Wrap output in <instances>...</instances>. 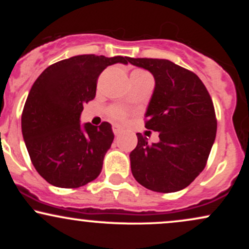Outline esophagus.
I'll use <instances>...</instances> for the list:
<instances>
[{
    "instance_id": "esophagus-1",
    "label": "esophagus",
    "mask_w": 249,
    "mask_h": 249,
    "mask_svg": "<svg viewBox=\"0 0 249 249\" xmlns=\"http://www.w3.org/2000/svg\"><path fill=\"white\" fill-rule=\"evenodd\" d=\"M112 130H113V133L116 134V136H118V134L122 133V128L118 126V125H113L112 126Z\"/></svg>"
}]
</instances>
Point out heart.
I'll use <instances>...</instances> for the list:
<instances>
[{
  "instance_id": "1",
  "label": "heart",
  "mask_w": 249,
  "mask_h": 249,
  "mask_svg": "<svg viewBox=\"0 0 249 249\" xmlns=\"http://www.w3.org/2000/svg\"><path fill=\"white\" fill-rule=\"evenodd\" d=\"M150 76L146 71L144 70H133L132 73H131V77H147ZM108 115L112 119H115V121H124L125 118H126V111L124 110V108L119 107H113L110 108V111H108Z\"/></svg>"
}]
</instances>
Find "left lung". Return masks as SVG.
Listing matches in <instances>:
<instances>
[{"label": "left lung", "instance_id": "1", "mask_svg": "<svg viewBox=\"0 0 249 249\" xmlns=\"http://www.w3.org/2000/svg\"><path fill=\"white\" fill-rule=\"evenodd\" d=\"M150 71L154 90L145 112V127L159 132L150 142L137 133L130 153L134 179L154 192H177L187 187L205 168L215 141L216 119L206 87L192 71L168 59L128 58Z\"/></svg>", "mask_w": 249, "mask_h": 249}]
</instances>
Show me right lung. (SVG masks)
Returning <instances> with one entry per match:
<instances>
[{
	"mask_svg": "<svg viewBox=\"0 0 249 249\" xmlns=\"http://www.w3.org/2000/svg\"><path fill=\"white\" fill-rule=\"evenodd\" d=\"M130 57L78 55L50 65L36 79L22 112V134L31 162L53 186L77 188L101 173L115 134L111 124H81L83 105L96 96L108 65Z\"/></svg>",
	"mask_w": 249,
	"mask_h": 249,
	"instance_id": "right-lung-1",
	"label": "right lung"
}]
</instances>
